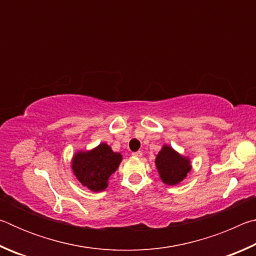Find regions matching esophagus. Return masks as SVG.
Returning <instances> with one entry per match:
<instances>
[{
    "label": "esophagus",
    "mask_w": 256,
    "mask_h": 256,
    "mask_svg": "<svg viewBox=\"0 0 256 256\" xmlns=\"http://www.w3.org/2000/svg\"><path fill=\"white\" fill-rule=\"evenodd\" d=\"M132 156H133V157H136V158H141L142 152H141V151H136V152H133Z\"/></svg>",
    "instance_id": "1"
}]
</instances>
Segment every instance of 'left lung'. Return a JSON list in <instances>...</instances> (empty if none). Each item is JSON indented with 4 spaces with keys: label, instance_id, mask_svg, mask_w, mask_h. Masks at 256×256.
<instances>
[{
    "label": "left lung",
    "instance_id": "obj_1",
    "mask_svg": "<svg viewBox=\"0 0 256 256\" xmlns=\"http://www.w3.org/2000/svg\"><path fill=\"white\" fill-rule=\"evenodd\" d=\"M154 164L162 183L174 186L183 182L192 170L190 159L172 149L170 146L164 144L156 156Z\"/></svg>",
    "mask_w": 256,
    "mask_h": 256
}]
</instances>
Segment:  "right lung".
<instances>
[{
    "label": "right lung",
    "mask_w": 256,
    "mask_h": 256,
    "mask_svg": "<svg viewBox=\"0 0 256 256\" xmlns=\"http://www.w3.org/2000/svg\"><path fill=\"white\" fill-rule=\"evenodd\" d=\"M122 154L114 152L105 142L90 150H79L73 154L71 168L82 186L92 192H102L108 186L110 177L118 170Z\"/></svg>",
    "instance_id": "add662e5"
}]
</instances>
